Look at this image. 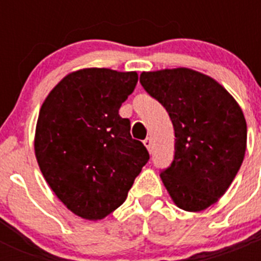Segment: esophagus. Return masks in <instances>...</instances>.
Wrapping results in <instances>:
<instances>
[{"label": "esophagus", "mask_w": 261, "mask_h": 261, "mask_svg": "<svg viewBox=\"0 0 261 261\" xmlns=\"http://www.w3.org/2000/svg\"><path fill=\"white\" fill-rule=\"evenodd\" d=\"M144 145L147 147V150L151 151V146H153V142H151V138L147 137L144 140Z\"/></svg>", "instance_id": "obj_1"}]
</instances>
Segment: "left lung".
Segmentation results:
<instances>
[{"label": "left lung", "mask_w": 261, "mask_h": 261, "mask_svg": "<svg viewBox=\"0 0 261 261\" xmlns=\"http://www.w3.org/2000/svg\"><path fill=\"white\" fill-rule=\"evenodd\" d=\"M140 82L174 125V159L161 171L166 190L184 211L209 208L243 162L247 125L241 107L213 78L191 69L144 71Z\"/></svg>", "instance_id": "8db88e82"}]
</instances>
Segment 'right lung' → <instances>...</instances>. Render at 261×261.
Wrapping results in <instances>:
<instances>
[{
	"instance_id": "right-lung-1",
	"label": "right lung",
	"mask_w": 261,
	"mask_h": 261,
	"mask_svg": "<svg viewBox=\"0 0 261 261\" xmlns=\"http://www.w3.org/2000/svg\"><path fill=\"white\" fill-rule=\"evenodd\" d=\"M136 71L84 69L66 75L39 112L35 154L43 176L66 208L102 220L125 201L150 155L119 110Z\"/></svg>"
}]
</instances>
